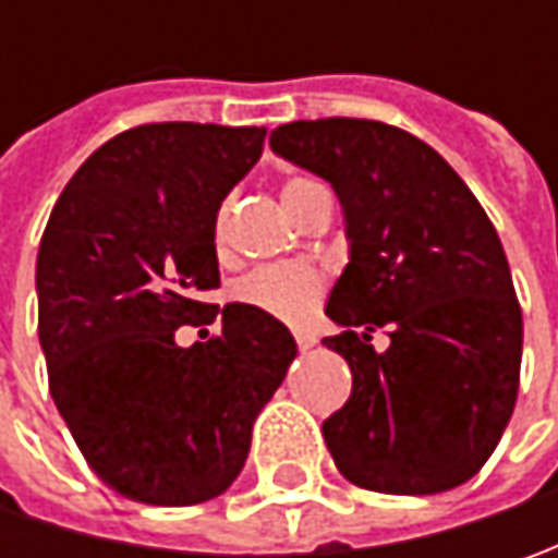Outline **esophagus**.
<instances>
[{
    "label": "esophagus",
    "instance_id": "obj_1",
    "mask_svg": "<svg viewBox=\"0 0 558 558\" xmlns=\"http://www.w3.org/2000/svg\"><path fill=\"white\" fill-rule=\"evenodd\" d=\"M294 341H298V348H301V351H311L313 344H316V338H313L311 332H304V329H298V332H294Z\"/></svg>",
    "mask_w": 558,
    "mask_h": 558
}]
</instances>
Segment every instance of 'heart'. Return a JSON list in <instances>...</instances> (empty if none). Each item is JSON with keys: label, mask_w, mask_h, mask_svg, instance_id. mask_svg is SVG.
Masks as SVG:
<instances>
[{"label": "heart", "mask_w": 558, "mask_h": 558, "mask_svg": "<svg viewBox=\"0 0 558 558\" xmlns=\"http://www.w3.org/2000/svg\"><path fill=\"white\" fill-rule=\"evenodd\" d=\"M326 189L316 180L294 173V177H286V183H282V204L298 217ZM226 217H229V204L223 202L214 214V245H217V251L226 247ZM323 289H326V282L313 267L282 264V267L254 269V272H247L245 279H239L235 301L245 304V307L267 313V316H276V319L301 323L319 304Z\"/></svg>", "instance_id": "b5f03b06"}]
</instances>
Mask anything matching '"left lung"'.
Returning <instances> with one entry per match:
<instances>
[{
    "instance_id": "obj_1",
    "label": "left lung",
    "mask_w": 558,
    "mask_h": 558,
    "mask_svg": "<svg viewBox=\"0 0 558 558\" xmlns=\"http://www.w3.org/2000/svg\"><path fill=\"white\" fill-rule=\"evenodd\" d=\"M276 155L329 180L351 264L326 338L354 388L323 422L338 472L378 494H440L469 482L519 397L522 307L494 223L457 170L407 130L378 120H294ZM375 328L392 338L378 355Z\"/></svg>"
}]
</instances>
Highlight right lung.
I'll list each match as a JSON object with an SVG mask.
<instances>
[{
  "label": "right lung",
  "instance_id": "add662e5",
  "mask_svg": "<svg viewBox=\"0 0 558 558\" xmlns=\"http://www.w3.org/2000/svg\"><path fill=\"white\" fill-rule=\"evenodd\" d=\"M264 126L142 123L64 185L36 257L49 391L89 469L148 506L220 497L298 354L291 332L220 286L214 214L264 151ZM225 316L192 349L180 325Z\"/></svg>",
  "mask_w": 558,
  "mask_h": 558
}]
</instances>
